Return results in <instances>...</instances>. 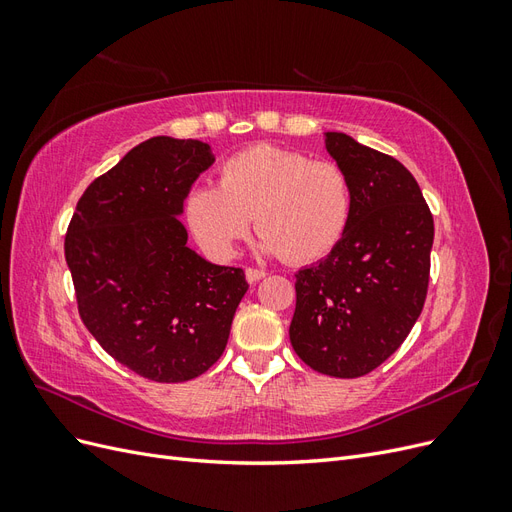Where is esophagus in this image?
I'll list each match as a JSON object with an SVG mask.
<instances>
[{"label":"esophagus","mask_w":512,"mask_h":512,"mask_svg":"<svg viewBox=\"0 0 512 512\" xmlns=\"http://www.w3.org/2000/svg\"><path fill=\"white\" fill-rule=\"evenodd\" d=\"M265 275H267V273L260 271V269H252V267L245 269V280L250 282V284H256V282L262 280V277H265Z\"/></svg>","instance_id":"obj_1"}]
</instances>
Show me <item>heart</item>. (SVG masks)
<instances>
[{"mask_svg": "<svg viewBox=\"0 0 512 512\" xmlns=\"http://www.w3.org/2000/svg\"><path fill=\"white\" fill-rule=\"evenodd\" d=\"M350 207L348 177L337 164L258 145L226 160L218 185L194 188L185 215L198 243L215 258L235 254L254 218L260 252L305 265L342 241Z\"/></svg>", "mask_w": 512, "mask_h": 512, "instance_id": "b5f03b06", "label": "heart"}]
</instances>
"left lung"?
Instances as JSON below:
<instances>
[{
	"instance_id": "8db88e82",
	"label": "left lung",
	"mask_w": 512,
	"mask_h": 512,
	"mask_svg": "<svg viewBox=\"0 0 512 512\" xmlns=\"http://www.w3.org/2000/svg\"><path fill=\"white\" fill-rule=\"evenodd\" d=\"M350 185L342 241L297 273L290 344L333 378H359L404 344L425 305L433 218L410 170L344 132H322Z\"/></svg>"
}]
</instances>
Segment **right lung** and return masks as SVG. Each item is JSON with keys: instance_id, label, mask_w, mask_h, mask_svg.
Returning <instances> with one entry per match:
<instances>
[{"instance_id": "right-lung-1", "label": "right lung", "mask_w": 512, "mask_h": 512, "mask_svg": "<svg viewBox=\"0 0 512 512\" xmlns=\"http://www.w3.org/2000/svg\"><path fill=\"white\" fill-rule=\"evenodd\" d=\"M215 162L207 143L153 136L81 196L66 262L89 333L156 382H188L220 359L247 292L241 269L213 265L181 224L183 200Z\"/></svg>"}]
</instances>
